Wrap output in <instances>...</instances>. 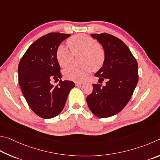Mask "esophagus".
Segmentation results:
<instances>
[{
	"instance_id": "esophagus-1",
	"label": "esophagus",
	"mask_w": 160,
	"mask_h": 160,
	"mask_svg": "<svg viewBox=\"0 0 160 160\" xmlns=\"http://www.w3.org/2000/svg\"><path fill=\"white\" fill-rule=\"evenodd\" d=\"M82 83H83L82 82H75V84H76V86H78L82 85Z\"/></svg>"
}]
</instances>
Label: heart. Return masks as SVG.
Masks as SVG:
<instances>
[{"label": "heart", "instance_id": "heart-1", "mask_svg": "<svg viewBox=\"0 0 160 160\" xmlns=\"http://www.w3.org/2000/svg\"><path fill=\"white\" fill-rule=\"evenodd\" d=\"M67 43L71 52L62 45L56 50L55 57L59 65L67 67L72 62L73 55L79 54V62L82 63L80 65H71L64 70V76L67 79L81 82L92 69L96 71L102 66L105 53L94 38L85 34H77L69 38Z\"/></svg>", "mask_w": 160, "mask_h": 160}]
</instances>
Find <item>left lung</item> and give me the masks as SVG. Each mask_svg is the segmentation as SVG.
<instances>
[{
  "mask_svg": "<svg viewBox=\"0 0 160 160\" xmlns=\"http://www.w3.org/2000/svg\"><path fill=\"white\" fill-rule=\"evenodd\" d=\"M91 36L105 53L103 65L95 76L107 82L105 86L94 83L86 101L95 115L106 118L119 113L130 100L138 82V63L127 45L116 36L107 33Z\"/></svg>",
  "mask_w": 160,
  "mask_h": 160,
  "instance_id": "obj_1",
  "label": "left lung"
}]
</instances>
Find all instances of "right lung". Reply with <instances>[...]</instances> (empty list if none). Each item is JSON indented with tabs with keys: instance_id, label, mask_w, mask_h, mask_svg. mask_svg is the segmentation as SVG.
I'll return each instance as SVG.
<instances>
[{
	"instance_id": "obj_1",
	"label": "right lung",
	"mask_w": 160,
	"mask_h": 160,
	"mask_svg": "<svg viewBox=\"0 0 160 160\" xmlns=\"http://www.w3.org/2000/svg\"><path fill=\"white\" fill-rule=\"evenodd\" d=\"M69 36L54 32L41 36L29 47L19 63L18 80L22 94L32 111L41 118L58 115L75 86L73 82L61 79L55 86L50 83L51 80L62 77L55 53Z\"/></svg>"
}]
</instances>
